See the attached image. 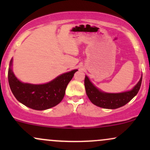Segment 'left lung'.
<instances>
[{
	"instance_id": "obj_1",
	"label": "left lung",
	"mask_w": 150,
	"mask_h": 150,
	"mask_svg": "<svg viewBox=\"0 0 150 150\" xmlns=\"http://www.w3.org/2000/svg\"><path fill=\"white\" fill-rule=\"evenodd\" d=\"M142 75L136 85L132 89L120 93H107L102 92L95 87L89 80V77L85 75V87L86 94L92 104L99 107L116 109L124 106L137 95L140 90L142 83Z\"/></svg>"
}]
</instances>
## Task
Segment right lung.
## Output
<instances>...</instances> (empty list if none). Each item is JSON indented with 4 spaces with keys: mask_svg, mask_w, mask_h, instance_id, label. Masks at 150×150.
<instances>
[{
    "mask_svg": "<svg viewBox=\"0 0 150 150\" xmlns=\"http://www.w3.org/2000/svg\"><path fill=\"white\" fill-rule=\"evenodd\" d=\"M13 58L8 68V82L17 100L34 110H46L59 104L65 96V89L77 70L62 74L51 82L42 85L25 83L17 78L12 69Z\"/></svg>",
    "mask_w": 150,
    "mask_h": 150,
    "instance_id": "add662e5",
    "label": "right lung"
}]
</instances>
